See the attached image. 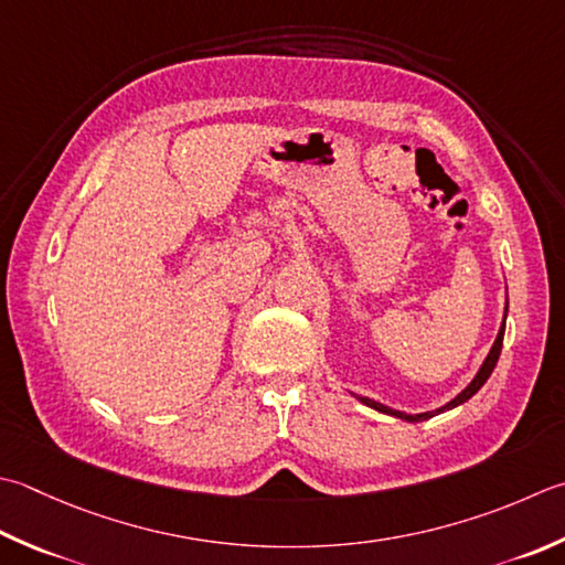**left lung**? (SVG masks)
<instances>
[{"mask_svg": "<svg viewBox=\"0 0 565 565\" xmlns=\"http://www.w3.org/2000/svg\"><path fill=\"white\" fill-rule=\"evenodd\" d=\"M504 320H507V311H504ZM502 340H504V323H502V328H500V333H497V340H494V345H492V350H490V355L484 358L482 367L478 370V374H475V380L466 386V390H462V392L456 396V399H450L446 406L436 408V412H426V414H404V412H396V408H390V406H384V404H380V402H372V399H367V396H358V399H360L362 404H367V406H372V408H377V412H382V414H390V416H396V418H404V422H412V424H416V422H426V418H430V416L444 414V412H448V408H456V406H460V404H466L472 394H478V392H480V386L490 380V374H492V370H494V364H497V360H500Z\"/></svg>", "mask_w": 565, "mask_h": 565, "instance_id": "left-lung-1", "label": "left lung"}]
</instances>
